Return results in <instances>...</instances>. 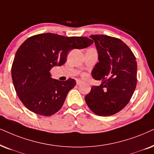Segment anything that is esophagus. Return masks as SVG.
<instances>
[{"label": "esophagus", "mask_w": 154, "mask_h": 154, "mask_svg": "<svg viewBox=\"0 0 154 154\" xmlns=\"http://www.w3.org/2000/svg\"><path fill=\"white\" fill-rule=\"evenodd\" d=\"M82 83H83V82L79 80V79H77V85H81Z\"/></svg>", "instance_id": "obj_1"}]
</instances>
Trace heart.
<instances>
[{"instance_id": "obj_1", "label": "heart", "mask_w": 154, "mask_h": 154, "mask_svg": "<svg viewBox=\"0 0 154 154\" xmlns=\"http://www.w3.org/2000/svg\"><path fill=\"white\" fill-rule=\"evenodd\" d=\"M84 76H85V75H84Z\"/></svg>"}]
</instances>
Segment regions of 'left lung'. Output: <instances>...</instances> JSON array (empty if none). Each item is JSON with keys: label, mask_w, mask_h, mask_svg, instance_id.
<instances>
[{"label": "left lung", "mask_w": 154, "mask_h": 154, "mask_svg": "<svg viewBox=\"0 0 154 154\" xmlns=\"http://www.w3.org/2000/svg\"><path fill=\"white\" fill-rule=\"evenodd\" d=\"M94 41L99 62L92 77L102 80L93 86L85 96L88 107L99 116H110L123 109L137 86L136 58L127 44L118 38L98 34L90 36Z\"/></svg>", "instance_id": "obj_1"}]
</instances>
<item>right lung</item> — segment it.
<instances>
[{"label": "right lung", "instance_id": "obj_1", "mask_svg": "<svg viewBox=\"0 0 154 154\" xmlns=\"http://www.w3.org/2000/svg\"><path fill=\"white\" fill-rule=\"evenodd\" d=\"M93 43L87 37H66L52 33L36 34L24 41L11 68L14 87L24 106L41 116L58 112L76 81L53 79L50 70L66 62L69 51L87 48Z\"/></svg>", "mask_w": 154, "mask_h": 154}]
</instances>
